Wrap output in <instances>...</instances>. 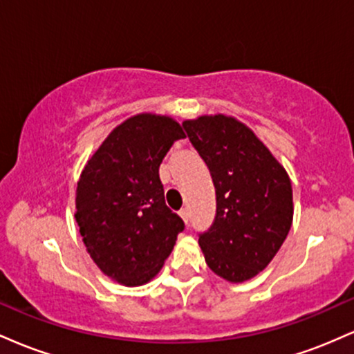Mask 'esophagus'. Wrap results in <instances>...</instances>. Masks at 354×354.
Segmentation results:
<instances>
[{
  "label": "esophagus",
  "instance_id": "1",
  "mask_svg": "<svg viewBox=\"0 0 354 354\" xmlns=\"http://www.w3.org/2000/svg\"><path fill=\"white\" fill-rule=\"evenodd\" d=\"M180 216L183 218V221H185L186 225H188V221H189V211L186 209V208H183V209L180 211Z\"/></svg>",
  "mask_w": 354,
  "mask_h": 354
}]
</instances>
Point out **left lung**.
I'll list each match as a JSON object with an SVG mask.
<instances>
[{"mask_svg": "<svg viewBox=\"0 0 354 354\" xmlns=\"http://www.w3.org/2000/svg\"><path fill=\"white\" fill-rule=\"evenodd\" d=\"M208 166L216 216L200 233L206 265L226 281L243 283L270 265L293 223L288 173L248 126L225 115L183 123Z\"/></svg>", "mask_w": 354, "mask_h": 354, "instance_id": "left-lung-1", "label": "left lung"}]
</instances>
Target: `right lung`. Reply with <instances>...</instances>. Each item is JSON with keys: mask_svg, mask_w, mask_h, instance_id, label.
I'll list each match as a JSON object with an SVG mask.
<instances>
[{"mask_svg": "<svg viewBox=\"0 0 354 354\" xmlns=\"http://www.w3.org/2000/svg\"><path fill=\"white\" fill-rule=\"evenodd\" d=\"M185 138L169 116L136 115L89 158L76 188V223L89 256L109 278L140 286L158 274L185 223L166 206L160 165Z\"/></svg>", "mask_w": 354, "mask_h": 354, "instance_id": "obj_1", "label": "right lung"}]
</instances>
